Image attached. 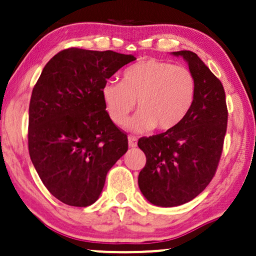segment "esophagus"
I'll use <instances>...</instances> for the list:
<instances>
[{
  "mask_svg": "<svg viewBox=\"0 0 256 256\" xmlns=\"http://www.w3.org/2000/svg\"><path fill=\"white\" fill-rule=\"evenodd\" d=\"M128 146L130 148H136L137 146V140L134 137H128Z\"/></svg>",
  "mask_w": 256,
  "mask_h": 256,
  "instance_id": "34e87169",
  "label": "esophagus"
}]
</instances>
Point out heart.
<instances>
[{"label": "heart", "instance_id": "heart-1", "mask_svg": "<svg viewBox=\"0 0 256 256\" xmlns=\"http://www.w3.org/2000/svg\"><path fill=\"white\" fill-rule=\"evenodd\" d=\"M198 83L184 66L148 58L132 64L122 73V83L107 82L101 96L112 122L122 126L137 101L138 113L128 124L137 134L171 131L182 124L196 98Z\"/></svg>", "mask_w": 256, "mask_h": 256}]
</instances>
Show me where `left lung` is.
Returning <instances> with one entry per match:
<instances>
[{
  "instance_id": "left-lung-1",
  "label": "left lung",
  "mask_w": 256,
  "mask_h": 256,
  "mask_svg": "<svg viewBox=\"0 0 256 256\" xmlns=\"http://www.w3.org/2000/svg\"><path fill=\"white\" fill-rule=\"evenodd\" d=\"M172 55L184 58L195 76L198 91L180 125L138 140L146 158L138 186L158 207L184 204L204 192L216 174L228 126L222 82L195 52L182 50Z\"/></svg>"
}]
</instances>
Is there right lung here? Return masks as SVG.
I'll use <instances>...</instances> for the list:
<instances>
[{"label":"right lung","instance_id":"right-lung-1","mask_svg":"<svg viewBox=\"0 0 256 256\" xmlns=\"http://www.w3.org/2000/svg\"><path fill=\"white\" fill-rule=\"evenodd\" d=\"M132 55L70 48L44 66L28 108V152L40 180L64 204L98 201L128 136L106 112L101 90Z\"/></svg>","mask_w":256,"mask_h":256}]
</instances>
